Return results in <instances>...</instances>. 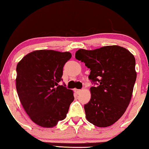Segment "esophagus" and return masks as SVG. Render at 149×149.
<instances>
[{
	"mask_svg": "<svg viewBox=\"0 0 149 149\" xmlns=\"http://www.w3.org/2000/svg\"><path fill=\"white\" fill-rule=\"evenodd\" d=\"M75 93H76V94H77V95H79V94H80V93L81 92V90L75 89Z\"/></svg>",
	"mask_w": 149,
	"mask_h": 149,
	"instance_id": "obj_1",
	"label": "esophagus"
}]
</instances>
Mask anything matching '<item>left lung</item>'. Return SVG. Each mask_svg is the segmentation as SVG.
<instances>
[{
  "mask_svg": "<svg viewBox=\"0 0 149 149\" xmlns=\"http://www.w3.org/2000/svg\"><path fill=\"white\" fill-rule=\"evenodd\" d=\"M75 58L91 69V98L84 104L86 117L98 127H107L123 116L131 100L136 79V61L129 51L106 46L88 51L79 49Z\"/></svg>",
  "mask_w": 149,
  "mask_h": 149,
  "instance_id": "left-lung-1",
  "label": "left lung"
}]
</instances>
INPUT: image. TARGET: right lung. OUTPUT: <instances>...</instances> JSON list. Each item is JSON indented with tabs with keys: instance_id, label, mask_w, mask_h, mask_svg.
Here are the masks:
<instances>
[{
	"instance_id": "right-lung-1",
	"label": "right lung",
	"mask_w": 149,
	"mask_h": 149,
	"mask_svg": "<svg viewBox=\"0 0 149 149\" xmlns=\"http://www.w3.org/2000/svg\"><path fill=\"white\" fill-rule=\"evenodd\" d=\"M72 57L69 52L35 51L17 65L16 88L23 107L37 125L52 127L67 116L74 100L73 91L63 80V67Z\"/></svg>"
}]
</instances>
